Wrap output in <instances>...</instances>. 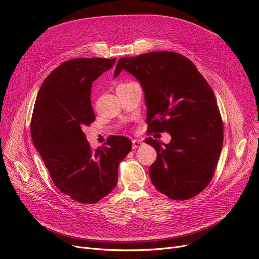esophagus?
I'll return each mask as SVG.
<instances>
[{
	"label": "esophagus",
	"mask_w": 259,
	"mask_h": 259,
	"mask_svg": "<svg viewBox=\"0 0 259 259\" xmlns=\"http://www.w3.org/2000/svg\"><path fill=\"white\" fill-rule=\"evenodd\" d=\"M142 144H143L142 140H140V139H134V140H132V149H133V150L138 149V147H140Z\"/></svg>",
	"instance_id": "obj_1"
}]
</instances>
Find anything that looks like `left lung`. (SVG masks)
<instances>
[{"label":"left lung","mask_w":259,"mask_h":259,"mask_svg":"<svg viewBox=\"0 0 259 259\" xmlns=\"http://www.w3.org/2000/svg\"><path fill=\"white\" fill-rule=\"evenodd\" d=\"M122 70L143 89L149 130L167 131L172 137L168 144L152 137L144 140L158 155L150 167L155 188L172 200L197 196L214 175L224 141L212 88L189 58L172 51L123 57L115 78Z\"/></svg>","instance_id":"8db88e82"}]
</instances>
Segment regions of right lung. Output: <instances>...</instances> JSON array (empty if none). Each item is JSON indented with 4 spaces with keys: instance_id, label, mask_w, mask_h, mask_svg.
I'll return each instance as SVG.
<instances>
[{
    "instance_id": "add662e5",
    "label": "right lung",
    "mask_w": 259,
    "mask_h": 259,
    "mask_svg": "<svg viewBox=\"0 0 259 259\" xmlns=\"http://www.w3.org/2000/svg\"><path fill=\"white\" fill-rule=\"evenodd\" d=\"M116 58H75L45 79L32 113L30 132L55 186L72 200L95 204L118 182L119 164L131 151L126 136H112L95 151L83 132L95 120L92 83L112 68Z\"/></svg>"
}]
</instances>
